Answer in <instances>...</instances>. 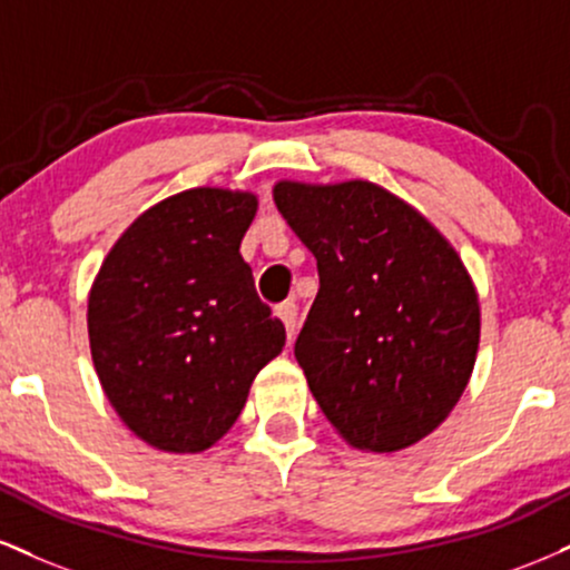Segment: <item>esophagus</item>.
Segmentation results:
<instances>
[{
  "mask_svg": "<svg viewBox=\"0 0 570 570\" xmlns=\"http://www.w3.org/2000/svg\"><path fill=\"white\" fill-rule=\"evenodd\" d=\"M276 315L281 318V324L286 326V337H289V342H292L294 334H297V305H294V303L278 305Z\"/></svg>",
  "mask_w": 570,
  "mask_h": 570,
  "instance_id": "obj_1",
  "label": "esophagus"
}]
</instances>
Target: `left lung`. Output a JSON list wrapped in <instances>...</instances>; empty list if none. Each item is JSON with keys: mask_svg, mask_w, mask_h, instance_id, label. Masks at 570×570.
Instances as JSON below:
<instances>
[{"mask_svg": "<svg viewBox=\"0 0 570 570\" xmlns=\"http://www.w3.org/2000/svg\"><path fill=\"white\" fill-rule=\"evenodd\" d=\"M273 202L318 263L294 345L347 445L393 454L441 428L475 368L481 303L449 238L368 180H278Z\"/></svg>", "mask_w": 570, "mask_h": 570, "instance_id": "1", "label": "left lung"}]
</instances>
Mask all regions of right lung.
Segmentation results:
<instances>
[{"instance_id":"1","label":"right lung","mask_w":570,"mask_h":570,"mask_svg":"<svg viewBox=\"0 0 570 570\" xmlns=\"http://www.w3.org/2000/svg\"><path fill=\"white\" fill-rule=\"evenodd\" d=\"M257 204L252 190L217 185L164 198L116 238L89 289L102 393L140 441L167 454L212 449L286 345L238 252Z\"/></svg>"}]
</instances>
